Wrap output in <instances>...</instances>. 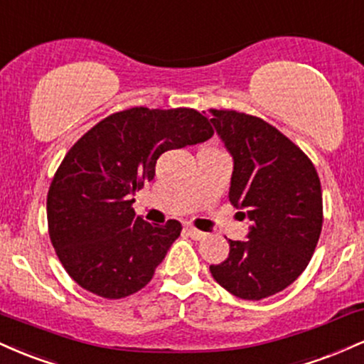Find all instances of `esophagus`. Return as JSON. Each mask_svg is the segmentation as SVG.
I'll return each mask as SVG.
<instances>
[{
  "instance_id": "obj_1",
  "label": "esophagus",
  "mask_w": 364,
  "mask_h": 364,
  "mask_svg": "<svg viewBox=\"0 0 364 364\" xmlns=\"http://www.w3.org/2000/svg\"><path fill=\"white\" fill-rule=\"evenodd\" d=\"M186 232H188V236H191L193 237V240H203V237H205L207 235L203 231H198V229H195V228H191V225H186Z\"/></svg>"
}]
</instances>
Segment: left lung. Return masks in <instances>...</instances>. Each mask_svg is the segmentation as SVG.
Segmentation results:
<instances>
[{
  "instance_id": "1",
  "label": "left lung",
  "mask_w": 364,
  "mask_h": 364,
  "mask_svg": "<svg viewBox=\"0 0 364 364\" xmlns=\"http://www.w3.org/2000/svg\"><path fill=\"white\" fill-rule=\"evenodd\" d=\"M208 112L232 157L229 200L252 223L248 240H229V257L210 265V274L231 294L258 301L306 269L323 223L320 179L310 159L272 124L237 111Z\"/></svg>"
}]
</instances>
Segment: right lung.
Masks as SVG:
<instances>
[{
  "label": "right lung",
  "instance_id": "1",
  "mask_svg": "<svg viewBox=\"0 0 364 364\" xmlns=\"http://www.w3.org/2000/svg\"><path fill=\"white\" fill-rule=\"evenodd\" d=\"M195 109L114 112L89 129L63 159L48 193L51 243L83 289L107 299L140 291L154 277L181 224H150L135 214L136 190L154 179L166 150L212 136Z\"/></svg>",
  "mask_w": 364,
  "mask_h": 364
}]
</instances>
